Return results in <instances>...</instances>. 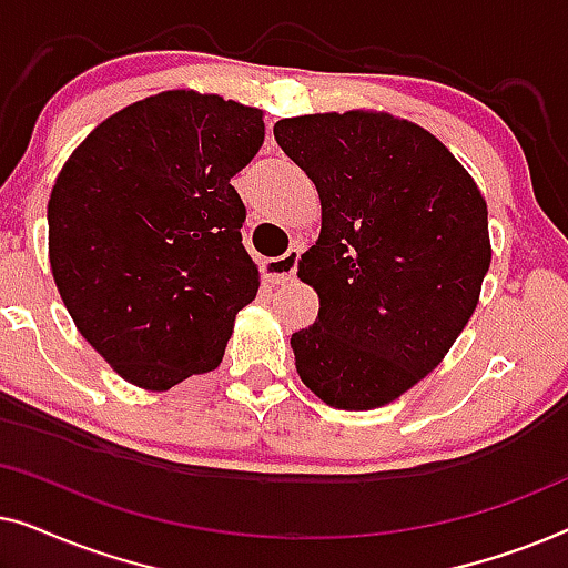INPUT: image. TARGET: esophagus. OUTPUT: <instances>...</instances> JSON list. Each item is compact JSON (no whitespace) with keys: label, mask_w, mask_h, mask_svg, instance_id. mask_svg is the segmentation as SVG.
Wrapping results in <instances>:
<instances>
[{"label":"esophagus","mask_w":568,"mask_h":568,"mask_svg":"<svg viewBox=\"0 0 568 568\" xmlns=\"http://www.w3.org/2000/svg\"><path fill=\"white\" fill-rule=\"evenodd\" d=\"M300 247H290L278 258H266L263 261V276L268 278L271 284H286L292 282L294 274H297V261H300Z\"/></svg>","instance_id":"esophagus-1"}]
</instances>
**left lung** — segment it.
I'll return each instance as SVG.
<instances>
[{"instance_id": "8db88e82", "label": "left lung", "mask_w": 568, "mask_h": 568, "mask_svg": "<svg viewBox=\"0 0 568 568\" xmlns=\"http://www.w3.org/2000/svg\"><path fill=\"white\" fill-rule=\"evenodd\" d=\"M274 136L323 209L297 271L321 310L292 336L294 364L328 406L379 408L468 325L491 266L486 199L437 136L390 113L297 115Z\"/></svg>"}]
</instances>
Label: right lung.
Here are the masks:
<instances>
[{
    "instance_id": "obj_1",
    "label": "right lung",
    "mask_w": 568,
    "mask_h": 568,
    "mask_svg": "<svg viewBox=\"0 0 568 568\" xmlns=\"http://www.w3.org/2000/svg\"><path fill=\"white\" fill-rule=\"evenodd\" d=\"M263 134L258 108L168 90L105 119L61 168L53 282L77 331L131 385L170 390L220 367L261 284L230 178Z\"/></svg>"
}]
</instances>
